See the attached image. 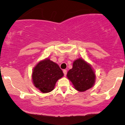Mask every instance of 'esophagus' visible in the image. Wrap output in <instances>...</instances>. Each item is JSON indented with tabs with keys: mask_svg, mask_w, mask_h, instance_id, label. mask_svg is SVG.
Masks as SVG:
<instances>
[{
	"mask_svg": "<svg viewBox=\"0 0 125 125\" xmlns=\"http://www.w3.org/2000/svg\"><path fill=\"white\" fill-rule=\"evenodd\" d=\"M63 72L64 76L66 75V74H67V71H66V70H63Z\"/></svg>",
	"mask_w": 125,
	"mask_h": 125,
	"instance_id": "1",
	"label": "esophagus"
}]
</instances>
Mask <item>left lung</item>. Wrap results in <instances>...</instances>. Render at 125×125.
<instances>
[{
    "label": "left lung",
    "mask_w": 125,
    "mask_h": 125,
    "mask_svg": "<svg viewBox=\"0 0 125 125\" xmlns=\"http://www.w3.org/2000/svg\"><path fill=\"white\" fill-rule=\"evenodd\" d=\"M67 77L76 90L84 92L94 86L96 74L89 63L82 58H78L73 63V67L67 72Z\"/></svg>",
    "instance_id": "1"
}]
</instances>
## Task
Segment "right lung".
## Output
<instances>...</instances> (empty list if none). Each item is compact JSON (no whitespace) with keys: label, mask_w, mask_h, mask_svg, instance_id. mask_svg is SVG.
I'll return each instance as SVG.
<instances>
[{"label":"right lung","mask_w":125,"mask_h":125,"mask_svg":"<svg viewBox=\"0 0 125 125\" xmlns=\"http://www.w3.org/2000/svg\"><path fill=\"white\" fill-rule=\"evenodd\" d=\"M63 75L58 64L46 58L38 62L33 67L31 79L36 88L45 94L52 91L56 82Z\"/></svg>","instance_id":"obj_1"}]
</instances>
